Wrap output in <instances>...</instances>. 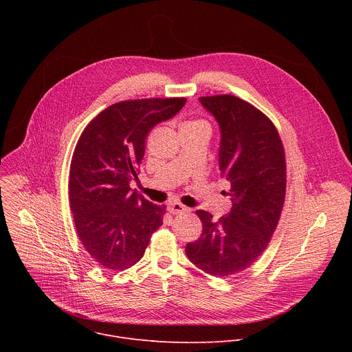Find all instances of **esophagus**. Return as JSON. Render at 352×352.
<instances>
[{
	"mask_svg": "<svg viewBox=\"0 0 352 352\" xmlns=\"http://www.w3.org/2000/svg\"><path fill=\"white\" fill-rule=\"evenodd\" d=\"M188 210H189V209H188L186 206L181 205L179 202H173V204L168 205V212H170L171 214H179V213H185V212H188Z\"/></svg>",
	"mask_w": 352,
	"mask_h": 352,
	"instance_id": "esophagus-1",
	"label": "esophagus"
}]
</instances>
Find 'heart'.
Returning <instances> with one entry per match:
<instances>
[{
	"label": "heart",
	"instance_id": "b5f03b06",
	"mask_svg": "<svg viewBox=\"0 0 352 352\" xmlns=\"http://www.w3.org/2000/svg\"><path fill=\"white\" fill-rule=\"evenodd\" d=\"M181 128H196V129H206L209 131V124L204 120H189V121H185Z\"/></svg>",
	"mask_w": 352,
	"mask_h": 352
}]
</instances>
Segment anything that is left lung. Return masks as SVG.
<instances>
[{
	"label": "left lung",
	"instance_id": "8db88e82",
	"mask_svg": "<svg viewBox=\"0 0 352 352\" xmlns=\"http://www.w3.org/2000/svg\"><path fill=\"white\" fill-rule=\"evenodd\" d=\"M199 100L221 131L219 164L232 208L219 221L196 210L204 231L185 252L200 270L227 277L252 266L272 239L285 199V153L270 118L245 100L231 94Z\"/></svg>",
	"mask_w": 352,
	"mask_h": 352
}]
</instances>
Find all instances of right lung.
<instances>
[{
    "mask_svg": "<svg viewBox=\"0 0 352 352\" xmlns=\"http://www.w3.org/2000/svg\"><path fill=\"white\" fill-rule=\"evenodd\" d=\"M185 103V97L126 100L82 132L71 162L69 204L82 245L102 267L133 266L163 224L166 206L132 192L129 182L138 177L147 133Z\"/></svg>",
    "mask_w": 352,
    "mask_h": 352,
    "instance_id": "right-lung-1",
    "label": "right lung"
}]
</instances>
